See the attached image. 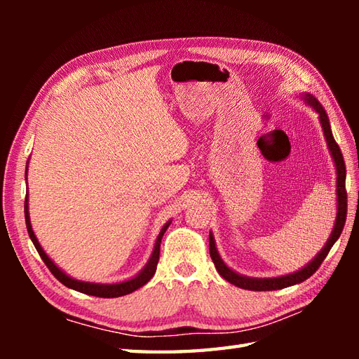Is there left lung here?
Returning a JSON list of instances; mask_svg holds the SVG:
<instances>
[{"label": "left lung", "instance_id": "8db88e82", "mask_svg": "<svg viewBox=\"0 0 359 359\" xmlns=\"http://www.w3.org/2000/svg\"><path fill=\"white\" fill-rule=\"evenodd\" d=\"M301 98L307 106H310L318 114L319 123H321V128L324 131V137L327 142V147H329V152L332 156V160L334 163V170H337V219H334V225L333 230L327 239L325 245L321 248V251L311 259L309 264H306L297 271L288 273V274H282V276L276 278H250L245 276V274H241L238 271H234L230 269L224 259L220 257L217 247H216V241L215 236L210 231V256L215 262L216 270L219 271L220 276H222L225 280L230 282V284L243 288V290H253V292H270V290H280L290 285H296L299 282H304L309 279L311 274H313L319 265L323 264L324 259L329 255L330 248L334 245V242L339 239V236L342 233V228H344L346 224V217H347V193H346V163H344V157L341 154V149L338 147V143L334 142L333 134H332V128H330V121L329 116H327L325 109L323 108V104L318 102V98H315L309 93H302Z\"/></svg>", "mask_w": 359, "mask_h": 359}]
</instances>
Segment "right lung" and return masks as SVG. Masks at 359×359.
I'll return each mask as SVG.
<instances>
[{
    "label": "right lung",
    "instance_id": "obj_1",
    "mask_svg": "<svg viewBox=\"0 0 359 359\" xmlns=\"http://www.w3.org/2000/svg\"><path fill=\"white\" fill-rule=\"evenodd\" d=\"M27 165H29V160H27ZM26 180H27V166H26ZM25 217H26V226H27V233H29V238L30 241L34 242V245L38 251V255L41 256L43 262L48 265V269L50 270V273L55 276L60 282H62L63 285H66L67 288H72L75 292H80V293H85V294H90V296H98V297H120V296H125L135 292L137 288L143 287L147 282L154 276V273L157 270V262H158V256H160V242H162V238L165 231L168 230V226L171 225L172 220H168V222L162 226V230H160L156 243H154V248H152V253L148 259V262L144 264L143 269L135 274V276L129 278L126 280H121V282H114V284H100V282H86V280H80V279H74L71 278L69 274L66 271H63L60 266L52 261V259L46 255V251L43 250V247L40 245V242H38L36 236L32 230V224H30V216H29V193L26 194V201H25Z\"/></svg>",
    "mask_w": 359,
    "mask_h": 359
}]
</instances>
